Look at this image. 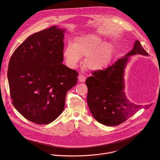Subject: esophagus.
<instances>
[{"label":"esophagus","instance_id":"obj_1","mask_svg":"<svg viewBox=\"0 0 160 160\" xmlns=\"http://www.w3.org/2000/svg\"><path fill=\"white\" fill-rule=\"evenodd\" d=\"M78 79H79V81L81 82H84L86 79V78L85 76H84L83 75H79V77H78Z\"/></svg>","mask_w":160,"mask_h":160}]
</instances>
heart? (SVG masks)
<instances>
[{"label":"heart","mask_w":160,"mask_h":160,"mask_svg":"<svg viewBox=\"0 0 160 160\" xmlns=\"http://www.w3.org/2000/svg\"><path fill=\"white\" fill-rule=\"evenodd\" d=\"M112 45L103 42L102 39L94 34L77 37L74 45L68 44L63 51L67 65L70 68L76 67L81 56L86 57L84 66L91 70L97 71L105 68L108 64Z\"/></svg>","instance_id":"obj_1"}]
</instances>
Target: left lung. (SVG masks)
Masks as SVG:
<instances>
[{"mask_svg":"<svg viewBox=\"0 0 160 160\" xmlns=\"http://www.w3.org/2000/svg\"><path fill=\"white\" fill-rule=\"evenodd\" d=\"M148 54L136 40L133 48L124 57L104 70L93 71L87 78V102L93 118L108 126H118L136 113L142 106L131 102L124 88V71L130 57Z\"/></svg>","mask_w":160,"mask_h":160,"instance_id":"obj_1","label":"left lung"}]
</instances>
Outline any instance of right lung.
I'll use <instances>...</instances> for the list:
<instances>
[{
    "mask_svg": "<svg viewBox=\"0 0 160 160\" xmlns=\"http://www.w3.org/2000/svg\"><path fill=\"white\" fill-rule=\"evenodd\" d=\"M65 29L53 26L29 36L12 54L7 77L12 104L29 121L47 124L63 112L78 72L62 63Z\"/></svg>",
    "mask_w": 160,
    "mask_h": 160,
    "instance_id": "obj_1",
    "label": "right lung"
}]
</instances>
